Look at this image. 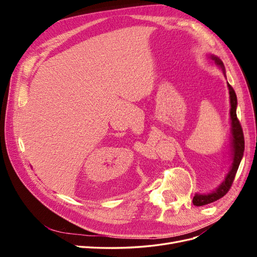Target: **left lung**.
<instances>
[{"label":"left lung","mask_w":257,"mask_h":257,"mask_svg":"<svg viewBox=\"0 0 257 257\" xmlns=\"http://www.w3.org/2000/svg\"><path fill=\"white\" fill-rule=\"evenodd\" d=\"M211 60L215 65L219 66L224 76L226 77V72H225V67L223 62L219 57L214 56V54H210L208 57ZM227 87L229 91V103H230V136H229V168L228 172L225 176L224 180L221 182V184L217 186L216 189L213 191H210L209 193H196L195 196L193 197V204L199 207V206H205L208 204H211L213 201L222 198L225 194H226L232 181H234L236 173L238 170V167L240 165L241 159L243 157L244 152V137H243V132L241 128L240 122L237 119V96L234 89L231 88V85L227 82Z\"/></svg>","instance_id":"left-lung-1"}]
</instances>
